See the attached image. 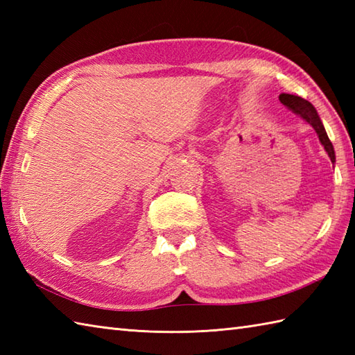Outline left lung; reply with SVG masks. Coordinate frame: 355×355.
Instances as JSON below:
<instances>
[{"label":"left lung","mask_w":355,"mask_h":355,"mask_svg":"<svg viewBox=\"0 0 355 355\" xmlns=\"http://www.w3.org/2000/svg\"><path fill=\"white\" fill-rule=\"evenodd\" d=\"M279 101H281V103H284L286 108L291 110L293 112H296L297 116L302 117L305 122H308L314 128V131L318 132V135H319V140L322 143V146L325 148V150L331 158V162L334 163L336 162V154H334L333 143H331V140L328 139V134L325 131V128H323L322 120H320L318 111H315L313 105L308 101L302 99V97L286 94V93H282L281 96H279Z\"/></svg>","instance_id":"1"}]
</instances>
